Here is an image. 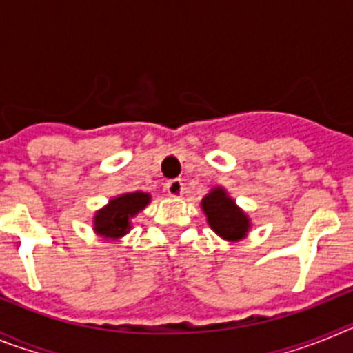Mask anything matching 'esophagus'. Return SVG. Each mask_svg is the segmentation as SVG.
I'll list each match as a JSON object with an SVG mask.
<instances>
[{"label": "esophagus", "mask_w": 353, "mask_h": 353, "mask_svg": "<svg viewBox=\"0 0 353 353\" xmlns=\"http://www.w3.org/2000/svg\"><path fill=\"white\" fill-rule=\"evenodd\" d=\"M166 189H168V192H170V196L179 198V196H182L183 191H185V185H183V182L180 179H174V180H170V182L166 183Z\"/></svg>", "instance_id": "1"}]
</instances>
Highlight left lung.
I'll list each match as a JSON object with an SVG mask.
<instances>
[{"instance_id": "obj_1", "label": "left lung", "mask_w": 353, "mask_h": 353, "mask_svg": "<svg viewBox=\"0 0 353 353\" xmlns=\"http://www.w3.org/2000/svg\"><path fill=\"white\" fill-rule=\"evenodd\" d=\"M201 208L207 215L208 226L214 230L221 239L228 242H236L248 235L251 221L248 214L236 207L235 199L228 196L223 187H214L203 199Z\"/></svg>"}]
</instances>
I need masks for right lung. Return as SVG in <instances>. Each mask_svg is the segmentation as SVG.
<instances>
[{"instance_id":"right-lung-1","label":"right lung","mask_w":353,"mask_h":353,"mask_svg":"<svg viewBox=\"0 0 353 353\" xmlns=\"http://www.w3.org/2000/svg\"><path fill=\"white\" fill-rule=\"evenodd\" d=\"M150 199L152 196L141 191L127 192L109 199V203L93 217V230L104 239L117 240L127 235L130 230V219L150 203Z\"/></svg>"}]
</instances>
